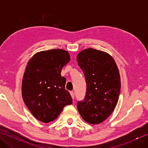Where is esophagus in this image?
<instances>
[{
	"label": "esophagus",
	"mask_w": 148,
	"mask_h": 148,
	"mask_svg": "<svg viewBox=\"0 0 148 148\" xmlns=\"http://www.w3.org/2000/svg\"><path fill=\"white\" fill-rule=\"evenodd\" d=\"M70 93H71V97H72V99H74V92H72H72H70Z\"/></svg>",
	"instance_id": "1"
}]
</instances>
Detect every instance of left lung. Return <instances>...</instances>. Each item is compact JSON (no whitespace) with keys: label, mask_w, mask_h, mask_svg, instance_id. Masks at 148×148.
Wrapping results in <instances>:
<instances>
[{"label":"left lung","mask_w":148,"mask_h":148,"mask_svg":"<svg viewBox=\"0 0 148 148\" xmlns=\"http://www.w3.org/2000/svg\"><path fill=\"white\" fill-rule=\"evenodd\" d=\"M77 62L86 83V95L83 100L77 102V110L88 123H100L111 115L118 101L121 88L118 68L108 53L93 48L81 51Z\"/></svg>","instance_id":"left-lung-1"}]
</instances>
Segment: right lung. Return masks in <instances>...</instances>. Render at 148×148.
Masks as SVG:
<instances>
[{
  "mask_svg": "<svg viewBox=\"0 0 148 148\" xmlns=\"http://www.w3.org/2000/svg\"><path fill=\"white\" fill-rule=\"evenodd\" d=\"M69 53L54 49L36 53L28 62L22 81L23 101L34 117L43 123L58 117L64 107L72 103L65 88L62 68L70 61Z\"/></svg>",
  "mask_w": 148,
  "mask_h": 148,
  "instance_id": "add662e5",
  "label": "right lung"
}]
</instances>
